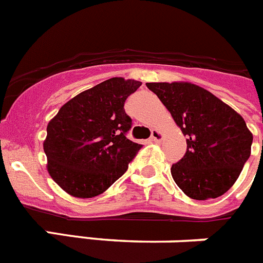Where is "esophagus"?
<instances>
[{
	"label": "esophagus",
	"mask_w": 263,
	"mask_h": 263,
	"mask_svg": "<svg viewBox=\"0 0 263 263\" xmlns=\"http://www.w3.org/2000/svg\"><path fill=\"white\" fill-rule=\"evenodd\" d=\"M163 139V133L160 132V130H153L152 133V141L153 142H159V141H162Z\"/></svg>",
	"instance_id": "1"
}]
</instances>
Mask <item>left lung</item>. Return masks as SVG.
<instances>
[{"mask_svg":"<svg viewBox=\"0 0 263 263\" xmlns=\"http://www.w3.org/2000/svg\"><path fill=\"white\" fill-rule=\"evenodd\" d=\"M187 137V152L171 167L178 187L195 200L221 196L236 183L252 152L245 120L224 101L188 81L146 83Z\"/></svg>","mask_w":263,"mask_h":263,"instance_id":"obj_1","label":"left lung"}]
</instances>
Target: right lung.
I'll list each match as a JSON object with an SVG mask.
<instances>
[{
  "mask_svg": "<svg viewBox=\"0 0 263 263\" xmlns=\"http://www.w3.org/2000/svg\"><path fill=\"white\" fill-rule=\"evenodd\" d=\"M141 84L109 79L76 95L48 122L43 142L47 171L63 191L95 197L126 171L142 145L126 138L132 118L124 104Z\"/></svg>",
  "mask_w": 263,
  "mask_h": 263,
  "instance_id": "right-lung-1",
  "label": "right lung"
}]
</instances>
